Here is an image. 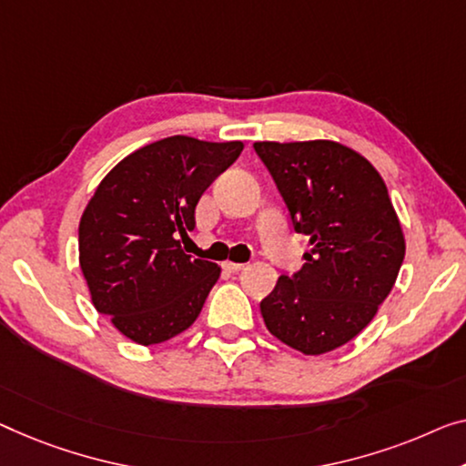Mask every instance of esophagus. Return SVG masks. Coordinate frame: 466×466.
<instances>
[{"label":"esophagus","mask_w":466,"mask_h":466,"mask_svg":"<svg viewBox=\"0 0 466 466\" xmlns=\"http://www.w3.org/2000/svg\"><path fill=\"white\" fill-rule=\"evenodd\" d=\"M242 268H245V263H234V261H226L224 263V269H226V272H230V274L240 272Z\"/></svg>","instance_id":"1"}]
</instances>
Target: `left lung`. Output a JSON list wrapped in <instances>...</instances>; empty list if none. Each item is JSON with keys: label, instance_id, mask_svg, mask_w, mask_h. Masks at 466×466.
Returning a JSON list of instances; mask_svg holds the SVG:
<instances>
[{"label": "left lung", "instance_id": "obj_1", "mask_svg": "<svg viewBox=\"0 0 466 466\" xmlns=\"http://www.w3.org/2000/svg\"><path fill=\"white\" fill-rule=\"evenodd\" d=\"M295 232L309 238L303 268L280 276L261 316L284 345L320 356L350 343L391 293L406 240L380 173L332 140L255 142Z\"/></svg>", "mask_w": 466, "mask_h": 466}]
</instances>
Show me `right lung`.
<instances>
[{"label": "right lung", "instance_id": "obj_1", "mask_svg": "<svg viewBox=\"0 0 466 466\" xmlns=\"http://www.w3.org/2000/svg\"><path fill=\"white\" fill-rule=\"evenodd\" d=\"M242 142L171 136L106 173L79 221V266L94 308L137 345L190 329L221 268L192 259L176 238L194 228L203 192Z\"/></svg>", "mask_w": 466, "mask_h": 466}]
</instances>
